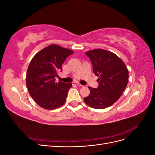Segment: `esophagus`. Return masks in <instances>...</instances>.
I'll list each match as a JSON object with an SVG mask.
<instances>
[{
    "label": "esophagus",
    "instance_id": "obj_1",
    "mask_svg": "<svg viewBox=\"0 0 155 155\" xmlns=\"http://www.w3.org/2000/svg\"><path fill=\"white\" fill-rule=\"evenodd\" d=\"M72 85H76L79 86V87H83V85H81L80 83H77V82H72Z\"/></svg>",
    "mask_w": 155,
    "mask_h": 155
}]
</instances>
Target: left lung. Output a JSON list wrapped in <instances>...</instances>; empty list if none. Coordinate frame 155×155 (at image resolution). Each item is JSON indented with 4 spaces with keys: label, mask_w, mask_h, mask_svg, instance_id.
Here are the masks:
<instances>
[{
    "label": "left lung",
    "mask_w": 155,
    "mask_h": 155,
    "mask_svg": "<svg viewBox=\"0 0 155 155\" xmlns=\"http://www.w3.org/2000/svg\"><path fill=\"white\" fill-rule=\"evenodd\" d=\"M93 71L99 77L97 88L88 87L90 94L83 98L85 104L94 109L109 107L118 100L127 85L129 71L118 55L103 49L89 50Z\"/></svg>",
    "instance_id": "8db88e82"
}]
</instances>
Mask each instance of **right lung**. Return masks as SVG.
Returning a JSON list of instances; mask_svg holds the SVG:
<instances>
[{
	"instance_id": "add662e5",
	"label": "right lung",
	"mask_w": 155,
	"mask_h": 155,
	"mask_svg": "<svg viewBox=\"0 0 155 155\" xmlns=\"http://www.w3.org/2000/svg\"><path fill=\"white\" fill-rule=\"evenodd\" d=\"M74 53L71 50L50 45L32 58L26 72V83L29 94L41 107L58 109L66 101L71 83L56 82L55 78L62 71V64Z\"/></svg>"
}]
</instances>
